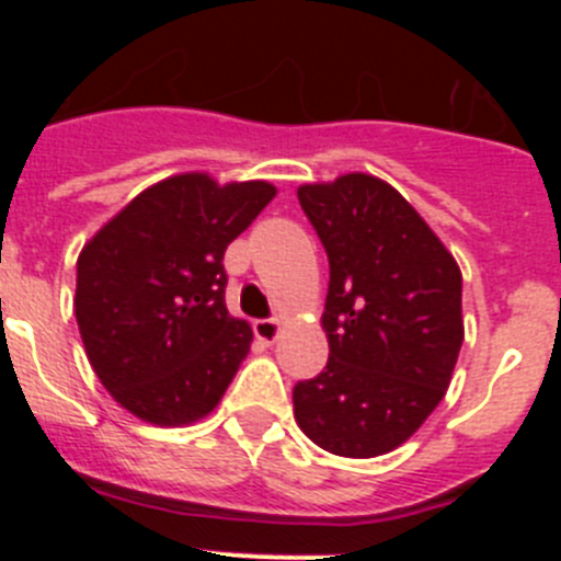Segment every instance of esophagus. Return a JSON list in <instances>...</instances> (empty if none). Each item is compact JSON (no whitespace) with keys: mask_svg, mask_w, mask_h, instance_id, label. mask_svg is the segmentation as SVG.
<instances>
[{"mask_svg":"<svg viewBox=\"0 0 561 561\" xmlns=\"http://www.w3.org/2000/svg\"><path fill=\"white\" fill-rule=\"evenodd\" d=\"M280 329H284L280 320H255L252 323V331H255V336L261 342H275L280 336Z\"/></svg>","mask_w":561,"mask_h":561,"instance_id":"obj_1","label":"esophagus"}]
</instances>
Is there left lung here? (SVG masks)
I'll return each mask as SVG.
<instances>
[{"label":"left lung","instance_id":"8db88e82","mask_svg":"<svg viewBox=\"0 0 561 561\" xmlns=\"http://www.w3.org/2000/svg\"><path fill=\"white\" fill-rule=\"evenodd\" d=\"M329 252V365L295 385V421L342 458L393 453L430 419L463 345L460 266L393 185L370 173L297 187Z\"/></svg>","mask_w":561,"mask_h":561}]
</instances>
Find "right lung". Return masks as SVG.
Returning <instances> with one entry per match:
<instances>
[{
	"label": "right lung",
	"instance_id": "1",
	"mask_svg": "<svg viewBox=\"0 0 561 561\" xmlns=\"http://www.w3.org/2000/svg\"><path fill=\"white\" fill-rule=\"evenodd\" d=\"M264 180L176 173L137 193L78 255L76 317L112 399L157 427L216 410L252 329L225 304V250L275 199Z\"/></svg>",
	"mask_w": 561,
	"mask_h": 561
}]
</instances>
